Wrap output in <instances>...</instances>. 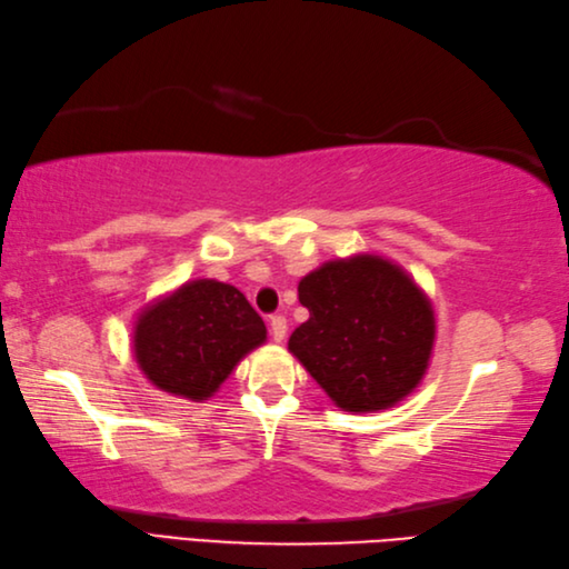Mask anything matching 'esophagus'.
Segmentation results:
<instances>
[{"instance_id": "esophagus-1", "label": "esophagus", "mask_w": 569, "mask_h": 569, "mask_svg": "<svg viewBox=\"0 0 569 569\" xmlns=\"http://www.w3.org/2000/svg\"><path fill=\"white\" fill-rule=\"evenodd\" d=\"M270 333L274 338V343H282L287 336V319L284 317H272L270 319Z\"/></svg>"}]
</instances>
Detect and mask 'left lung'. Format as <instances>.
Instances as JSON below:
<instances>
[{
    "label": "left lung",
    "instance_id": "left-lung-1",
    "mask_svg": "<svg viewBox=\"0 0 569 569\" xmlns=\"http://www.w3.org/2000/svg\"><path fill=\"white\" fill-rule=\"evenodd\" d=\"M309 319L289 336L336 407L380 411L419 387L436 340L433 307L399 264L380 256L323 262L299 282Z\"/></svg>",
    "mask_w": 569,
    "mask_h": 569
}]
</instances>
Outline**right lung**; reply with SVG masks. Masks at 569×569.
<instances>
[{
	"label": "right lung",
	"mask_w": 569,
	"mask_h": 569,
	"mask_svg": "<svg viewBox=\"0 0 569 569\" xmlns=\"http://www.w3.org/2000/svg\"><path fill=\"white\" fill-rule=\"evenodd\" d=\"M264 338L268 328L236 287L194 280L141 311L133 356L158 389L204 401Z\"/></svg>",
	"instance_id": "1"
}]
</instances>
